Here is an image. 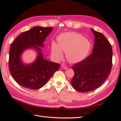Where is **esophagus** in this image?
<instances>
[{"label": "esophagus", "mask_w": 121, "mask_h": 121, "mask_svg": "<svg viewBox=\"0 0 121 121\" xmlns=\"http://www.w3.org/2000/svg\"><path fill=\"white\" fill-rule=\"evenodd\" d=\"M61 67L63 68L64 69H67V65H65V64H63L61 65Z\"/></svg>", "instance_id": "34e87169"}]
</instances>
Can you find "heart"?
Returning a JSON list of instances; mask_svg holds the SVG:
<instances>
[{
    "mask_svg": "<svg viewBox=\"0 0 121 121\" xmlns=\"http://www.w3.org/2000/svg\"><path fill=\"white\" fill-rule=\"evenodd\" d=\"M91 48L88 40L75 32L61 34L58 38V44L53 42L52 53L58 58L63 56V52H66L68 60L72 63H77L85 58Z\"/></svg>",
    "mask_w": 121,
    "mask_h": 121,
    "instance_id": "1",
    "label": "heart"
}]
</instances>
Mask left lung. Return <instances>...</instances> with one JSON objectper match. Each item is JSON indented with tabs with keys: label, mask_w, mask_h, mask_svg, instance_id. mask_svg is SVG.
I'll list each match as a JSON object with an SVG mask.
<instances>
[{
	"label": "left lung",
	"mask_w": 121,
	"mask_h": 121,
	"mask_svg": "<svg viewBox=\"0 0 121 121\" xmlns=\"http://www.w3.org/2000/svg\"><path fill=\"white\" fill-rule=\"evenodd\" d=\"M95 36L92 53L74 65L71 84L77 91L89 92L100 87L107 79L112 67V50L110 43L101 33L91 29Z\"/></svg>",
	"instance_id": "obj_1"
}]
</instances>
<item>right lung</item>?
I'll return each instance as SVG.
<instances>
[{
	"instance_id": "obj_1",
	"label": "right lung",
	"mask_w": 121,
	"mask_h": 121,
	"mask_svg": "<svg viewBox=\"0 0 121 121\" xmlns=\"http://www.w3.org/2000/svg\"><path fill=\"white\" fill-rule=\"evenodd\" d=\"M52 27L36 26L21 34L10 45L9 53V69L13 79L25 88L36 90L48 82L60 67L59 64L44 59L39 47L52 30ZM33 48L38 51L35 61L31 64H24L20 56L26 49Z\"/></svg>"
}]
</instances>
